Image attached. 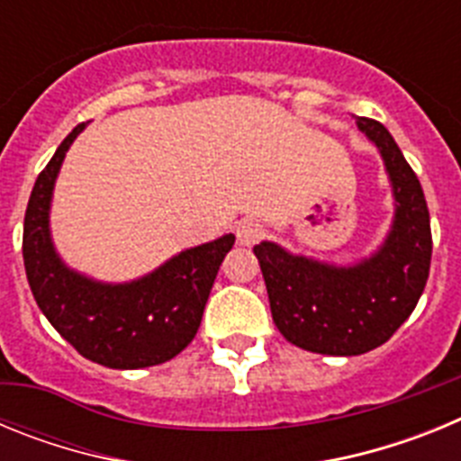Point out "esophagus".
<instances>
[{
    "instance_id": "obj_1",
    "label": "esophagus",
    "mask_w": 461,
    "mask_h": 461,
    "mask_svg": "<svg viewBox=\"0 0 461 461\" xmlns=\"http://www.w3.org/2000/svg\"><path fill=\"white\" fill-rule=\"evenodd\" d=\"M235 233H238L240 244H244V247H251V244H256L260 238H263L266 228H263V223L260 221H256V219H244V221L238 223Z\"/></svg>"
}]
</instances>
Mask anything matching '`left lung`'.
<instances>
[{
    "label": "left lung",
    "mask_w": 461,
    "mask_h": 461,
    "mask_svg": "<svg viewBox=\"0 0 461 461\" xmlns=\"http://www.w3.org/2000/svg\"><path fill=\"white\" fill-rule=\"evenodd\" d=\"M356 124L376 145L393 186L394 217L381 247L353 266L291 254L275 242L254 247L275 325L291 344L321 356H362L385 344L429 276L431 228L420 182L381 122L357 117Z\"/></svg>",
    "instance_id": "obj_1"
}]
</instances>
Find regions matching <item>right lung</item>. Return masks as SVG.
I'll list each match as a JSON object with an SVG mask.
<instances>
[{"label": "right lung", "mask_w": 461, "mask_h": 461, "mask_svg": "<svg viewBox=\"0 0 461 461\" xmlns=\"http://www.w3.org/2000/svg\"><path fill=\"white\" fill-rule=\"evenodd\" d=\"M83 129L78 124L64 138L36 177L24 212V272L43 316L80 356L110 369L154 367L185 351L195 337L235 235L180 251L149 275L124 284L71 270L52 244L50 205L64 157Z\"/></svg>", "instance_id": "add662e5"}]
</instances>
